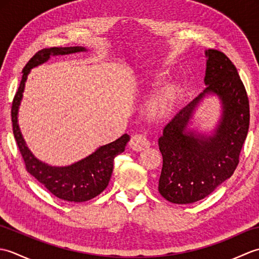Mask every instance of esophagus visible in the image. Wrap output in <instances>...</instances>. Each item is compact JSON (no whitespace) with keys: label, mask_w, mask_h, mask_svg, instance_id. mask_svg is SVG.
I'll use <instances>...</instances> for the list:
<instances>
[{"label":"esophagus","mask_w":259,"mask_h":259,"mask_svg":"<svg viewBox=\"0 0 259 259\" xmlns=\"http://www.w3.org/2000/svg\"><path fill=\"white\" fill-rule=\"evenodd\" d=\"M129 146L131 149L135 151H141L149 147L150 144L144 135H134L133 137H131Z\"/></svg>","instance_id":"obj_1"}]
</instances>
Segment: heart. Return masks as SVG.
<instances>
[{
	"label": "heart",
	"instance_id": "b5f03b06",
	"mask_svg": "<svg viewBox=\"0 0 259 259\" xmlns=\"http://www.w3.org/2000/svg\"><path fill=\"white\" fill-rule=\"evenodd\" d=\"M176 101H177L176 88L171 85L164 87L151 98L148 106V114L150 115V118L157 120L167 118L172 112Z\"/></svg>",
	"mask_w": 259,
	"mask_h": 259
}]
</instances>
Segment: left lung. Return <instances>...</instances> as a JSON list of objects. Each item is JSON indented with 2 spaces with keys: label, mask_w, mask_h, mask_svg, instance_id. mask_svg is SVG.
I'll return each instance as SVG.
<instances>
[{
  "label": "left lung",
  "mask_w": 259,
  "mask_h": 259,
  "mask_svg": "<svg viewBox=\"0 0 259 259\" xmlns=\"http://www.w3.org/2000/svg\"><path fill=\"white\" fill-rule=\"evenodd\" d=\"M207 85L176 113L158 140L162 169L158 190L174 203H192L210 195L238 166L249 128V101L237 69L218 50L205 51ZM208 94H216L223 113L211 136L186 128L194 109Z\"/></svg>",
  "instance_id": "left-lung-1"
}]
</instances>
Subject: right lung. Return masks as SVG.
<instances>
[{
    "instance_id": "right-lung-1",
    "label": "right lung",
    "mask_w": 259,
    "mask_h": 259,
    "mask_svg": "<svg viewBox=\"0 0 259 259\" xmlns=\"http://www.w3.org/2000/svg\"><path fill=\"white\" fill-rule=\"evenodd\" d=\"M83 51L87 50L82 47H68L42 49L36 52L22 71L23 75H22L19 89L15 93L12 110H11L13 135L24 160L27 172L31 174L38 183L45 186L51 194L60 199L71 202L90 200L100 195L107 188L112 175L113 159L124 151L126 142L130 140V137L124 134L119 139L99 147L91 155L81 159L78 162L70 164V166L52 167L36 159L26 147L18 123V113L22 97H23L27 74L30 73L32 68L47 62L51 56H64V54Z\"/></svg>"
}]
</instances>
